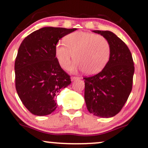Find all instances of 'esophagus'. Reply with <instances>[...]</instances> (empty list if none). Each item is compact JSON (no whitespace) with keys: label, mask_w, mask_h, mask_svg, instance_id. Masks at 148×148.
Segmentation results:
<instances>
[{"label":"esophagus","mask_w":148,"mask_h":148,"mask_svg":"<svg viewBox=\"0 0 148 148\" xmlns=\"http://www.w3.org/2000/svg\"><path fill=\"white\" fill-rule=\"evenodd\" d=\"M72 81H76V80H79V79H81V78L80 77H78V76H72Z\"/></svg>","instance_id":"obj_1"}]
</instances>
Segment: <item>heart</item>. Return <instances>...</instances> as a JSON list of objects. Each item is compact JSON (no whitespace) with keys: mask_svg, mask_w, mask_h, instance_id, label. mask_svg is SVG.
Listing matches in <instances>:
<instances>
[{"mask_svg":"<svg viewBox=\"0 0 148 148\" xmlns=\"http://www.w3.org/2000/svg\"><path fill=\"white\" fill-rule=\"evenodd\" d=\"M64 42L55 47V55L59 64L67 68L73 60L72 71L84 70L87 74H95L106 65L111 55V47L106 38L84 31L74 32L64 37ZM74 56H73V55Z\"/></svg>","mask_w":148,"mask_h":148,"instance_id":"heart-1","label":"heart"}]
</instances>
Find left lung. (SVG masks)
Listing matches in <instances>:
<instances>
[{"mask_svg": "<svg viewBox=\"0 0 148 148\" xmlns=\"http://www.w3.org/2000/svg\"><path fill=\"white\" fill-rule=\"evenodd\" d=\"M108 42L111 55L104 68L96 75L85 77L84 98L90 113L100 118H111L121 111L133 84L134 64L127 46L108 30H93Z\"/></svg>", "mask_w": 148, "mask_h": 148, "instance_id": "obj_1", "label": "left lung"}]
</instances>
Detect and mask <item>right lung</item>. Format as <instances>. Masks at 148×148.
Masks as SVG:
<instances>
[{"mask_svg":"<svg viewBox=\"0 0 148 148\" xmlns=\"http://www.w3.org/2000/svg\"><path fill=\"white\" fill-rule=\"evenodd\" d=\"M76 28L45 27L28 35L18 48L14 63L15 86L25 108L43 116L57 108L56 98L71 84L55 55L60 39Z\"/></svg>","mask_w":148,"mask_h":148,"instance_id":"1","label":"right lung"}]
</instances>
